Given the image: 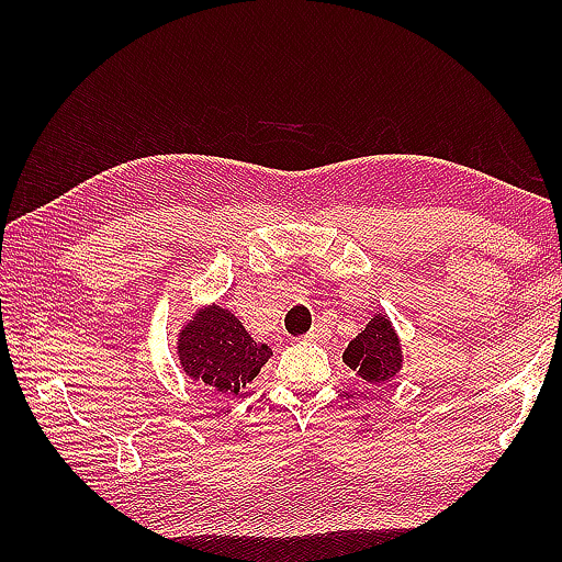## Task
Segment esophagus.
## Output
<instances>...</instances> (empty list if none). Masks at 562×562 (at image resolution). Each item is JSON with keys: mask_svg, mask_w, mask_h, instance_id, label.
<instances>
[{"mask_svg": "<svg viewBox=\"0 0 562 562\" xmlns=\"http://www.w3.org/2000/svg\"><path fill=\"white\" fill-rule=\"evenodd\" d=\"M306 338L314 340V342H326L330 338V328L324 324V321H316L314 328L306 333Z\"/></svg>", "mask_w": 562, "mask_h": 562, "instance_id": "obj_1", "label": "esophagus"}]
</instances>
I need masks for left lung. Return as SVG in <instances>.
Segmentation results:
<instances>
[{
    "label": "left lung",
    "instance_id": "8db88e82",
    "mask_svg": "<svg viewBox=\"0 0 562 562\" xmlns=\"http://www.w3.org/2000/svg\"><path fill=\"white\" fill-rule=\"evenodd\" d=\"M345 364H350L367 384H386L401 369V348L386 316H374L364 330L357 336L342 355Z\"/></svg>",
    "mask_w": 562,
    "mask_h": 562
}]
</instances>
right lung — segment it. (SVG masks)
<instances>
[{
    "instance_id": "right-lung-1",
    "label": "right lung",
    "mask_w": 562,
    "mask_h": 562,
    "mask_svg": "<svg viewBox=\"0 0 562 562\" xmlns=\"http://www.w3.org/2000/svg\"><path fill=\"white\" fill-rule=\"evenodd\" d=\"M270 355L268 345L256 342L241 321L220 306L200 312L178 340L186 374L229 396H236L260 372Z\"/></svg>"
}]
</instances>
